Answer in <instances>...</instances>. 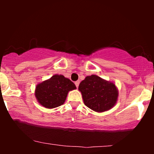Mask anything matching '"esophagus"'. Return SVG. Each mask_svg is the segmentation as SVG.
Listing matches in <instances>:
<instances>
[{
    "label": "esophagus",
    "instance_id": "esophagus-1",
    "mask_svg": "<svg viewBox=\"0 0 154 154\" xmlns=\"http://www.w3.org/2000/svg\"><path fill=\"white\" fill-rule=\"evenodd\" d=\"M79 83H80V81H75V86H76V88H79Z\"/></svg>",
    "mask_w": 154,
    "mask_h": 154
}]
</instances>
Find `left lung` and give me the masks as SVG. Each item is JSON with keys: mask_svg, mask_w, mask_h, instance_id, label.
<instances>
[{"mask_svg": "<svg viewBox=\"0 0 154 154\" xmlns=\"http://www.w3.org/2000/svg\"><path fill=\"white\" fill-rule=\"evenodd\" d=\"M86 106L96 112H104L113 108L119 97V90L113 82L97 75L86 76L79 86Z\"/></svg>", "mask_w": 154, "mask_h": 154, "instance_id": "8db88e82", "label": "left lung"}]
</instances>
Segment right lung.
<instances>
[{
  "instance_id": "add662e5",
  "label": "right lung",
  "mask_w": 154,
  "mask_h": 154,
  "mask_svg": "<svg viewBox=\"0 0 154 154\" xmlns=\"http://www.w3.org/2000/svg\"><path fill=\"white\" fill-rule=\"evenodd\" d=\"M75 84L63 75L55 74L38 84L35 97L41 106L54 109L64 104L69 91L75 90Z\"/></svg>"
}]
</instances>
